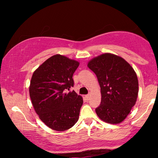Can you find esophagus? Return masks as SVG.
Here are the masks:
<instances>
[{"label": "esophagus", "mask_w": 158, "mask_h": 158, "mask_svg": "<svg viewBox=\"0 0 158 158\" xmlns=\"http://www.w3.org/2000/svg\"><path fill=\"white\" fill-rule=\"evenodd\" d=\"M85 98L87 99V100H88V99H89V98H90V94H88V95H86V96H85Z\"/></svg>", "instance_id": "1"}]
</instances>
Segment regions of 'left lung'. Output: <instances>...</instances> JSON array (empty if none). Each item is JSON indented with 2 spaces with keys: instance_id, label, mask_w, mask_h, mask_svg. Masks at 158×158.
Here are the masks:
<instances>
[{
  "instance_id": "1",
  "label": "left lung",
  "mask_w": 158,
  "mask_h": 158,
  "mask_svg": "<svg viewBox=\"0 0 158 158\" xmlns=\"http://www.w3.org/2000/svg\"><path fill=\"white\" fill-rule=\"evenodd\" d=\"M101 87V104L96 109L101 120L109 124L123 122L135 106L139 84L130 64L122 57L103 54L88 62Z\"/></svg>"
}]
</instances>
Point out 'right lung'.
I'll return each instance as SVG.
<instances>
[{"label": "right lung", "instance_id": "obj_1", "mask_svg": "<svg viewBox=\"0 0 158 158\" xmlns=\"http://www.w3.org/2000/svg\"><path fill=\"white\" fill-rule=\"evenodd\" d=\"M79 62L55 55L47 59L32 75L29 95L40 118L49 128L65 131L79 118L83 98L70 88Z\"/></svg>", "mask_w": 158, "mask_h": 158}]
</instances>
